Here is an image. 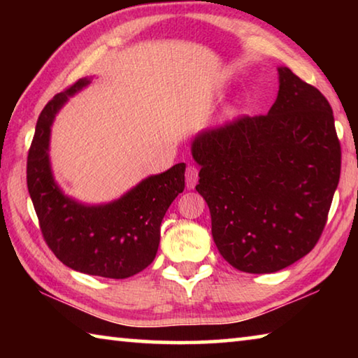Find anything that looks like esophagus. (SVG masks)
Returning <instances> with one entry per match:
<instances>
[{"label":"esophagus","instance_id":"1","mask_svg":"<svg viewBox=\"0 0 358 358\" xmlns=\"http://www.w3.org/2000/svg\"><path fill=\"white\" fill-rule=\"evenodd\" d=\"M186 186L189 187V189H192L194 186H196L197 183V178H199V169L196 166H187L186 167Z\"/></svg>","mask_w":358,"mask_h":358}]
</instances>
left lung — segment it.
I'll use <instances>...</instances> for the list:
<instances>
[{"label": "left lung", "instance_id": "1", "mask_svg": "<svg viewBox=\"0 0 358 358\" xmlns=\"http://www.w3.org/2000/svg\"><path fill=\"white\" fill-rule=\"evenodd\" d=\"M268 113L240 117L192 142L197 192L227 262L273 273L306 256L320 238L341 173L333 110L316 87L280 68Z\"/></svg>", "mask_w": 358, "mask_h": 358}]
</instances>
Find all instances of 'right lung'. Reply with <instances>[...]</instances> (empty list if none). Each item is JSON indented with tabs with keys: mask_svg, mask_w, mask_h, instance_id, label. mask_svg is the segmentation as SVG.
<instances>
[{
	"mask_svg": "<svg viewBox=\"0 0 358 358\" xmlns=\"http://www.w3.org/2000/svg\"><path fill=\"white\" fill-rule=\"evenodd\" d=\"M90 83L78 78L47 102L36 124L27 159V185L42 237L50 251L72 270L124 280L153 262L161 222L185 189V162L153 175L117 202L85 207L64 197L48 166V137L55 113L69 96Z\"/></svg>",
	"mask_w": 358,
	"mask_h": 358,
	"instance_id": "add662e5",
	"label": "right lung"
}]
</instances>
